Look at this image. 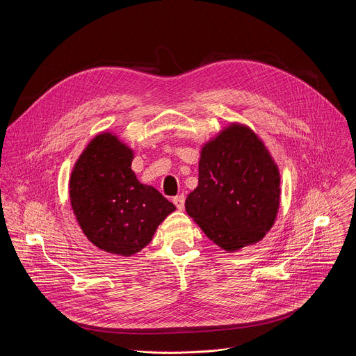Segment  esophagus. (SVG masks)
<instances>
[{"label": "esophagus", "mask_w": 356, "mask_h": 356, "mask_svg": "<svg viewBox=\"0 0 356 356\" xmlns=\"http://www.w3.org/2000/svg\"><path fill=\"white\" fill-rule=\"evenodd\" d=\"M173 202H175V206L177 207V210H183L184 209V195L179 194V195L173 197Z\"/></svg>", "instance_id": "esophagus-1"}]
</instances>
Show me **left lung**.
Instances as JSON below:
<instances>
[{"instance_id":"1","label":"left lung","mask_w":356,"mask_h":356,"mask_svg":"<svg viewBox=\"0 0 356 356\" xmlns=\"http://www.w3.org/2000/svg\"><path fill=\"white\" fill-rule=\"evenodd\" d=\"M186 211L220 248L236 252L259 242L280 206V173L262 139L231 122L201 147L198 184Z\"/></svg>"}]
</instances>
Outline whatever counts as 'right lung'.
Listing matches in <instances>:
<instances>
[{"mask_svg": "<svg viewBox=\"0 0 356 356\" xmlns=\"http://www.w3.org/2000/svg\"><path fill=\"white\" fill-rule=\"evenodd\" d=\"M134 150L113 132L95 135L74 163L69 194L87 239L104 252L132 257L176 207L131 169Z\"/></svg>", "mask_w": 356, "mask_h": 356, "instance_id": "add662e5", "label": "right lung"}]
</instances>
